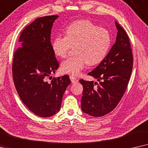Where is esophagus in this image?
<instances>
[{"instance_id": "34e87169", "label": "esophagus", "mask_w": 148, "mask_h": 148, "mask_svg": "<svg viewBox=\"0 0 148 148\" xmlns=\"http://www.w3.org/2000/svg\"><path fill=\"white\" fill-rule=\"evenodd\" d=\"M70 78L71 80V81H72V83H76V82H78V80L77 79V78H76L74 76H70Z\"/></svg>"}]
</instances>
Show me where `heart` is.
I'll return each instance as SVG.
<instances>
[{
  "mask_svg": "<svg viewBox=\"0 0 148 148\" xmlns=\"http://www.w3.org/2000/svg\"><path fill=\"white\" fill-rule=\"evenodd\" d=\"M65 36H57L51 43L55 56L64 58L71 47H74V56L61 64L65 74L76 76L86 64H99L107 56L112 45L109 31L98 27L88 20H79L70 23L64 32Z\"/></svg>",
  "mask_w": 148,
  "mask_h": 148,
  "instance_id": "obj_1",
  "label": "heart"
}]
</instances>
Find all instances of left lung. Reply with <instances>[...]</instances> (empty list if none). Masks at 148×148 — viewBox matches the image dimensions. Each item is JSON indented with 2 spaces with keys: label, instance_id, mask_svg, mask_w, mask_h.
<instances>
[{
  "label": "left lung",
  "instance_id": "left-lung-1",
  "mask_svg": "<svg viewBox=\"0 0 148 148\" xmlns=\"http://www.w3.org/2000/svg\"><path fill=\"white\" fill-rule=\"evenodd\" d=\"M115 23L118 29L115 43L105 60L88 74L99 82L80 80L83 86L82 111L94 117L103 116L116 107L127 89L133 69L129 38L119 23Z\"/></svg>",
  "mask_w": 148,
  "mask_h": 148
}]
</instances>
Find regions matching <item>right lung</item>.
<instances>
[{
	"mask_svg": "<svg viewBox=\"0 0 148 148\" xmlns=\"http://www.w3.org/2000/svg\"><path fill=\"white\" fill-rule=\"evenodd\" d=\"M58 17H39L25 27L13 56V78L17 93L27 108L40 117L52 116L60 111L71 83L68 75L47 81L59 68L51 43V29Z\"/></svg>",
	"mask_w": 148,
	"mask_h": 148,
	"instance_id": "1",
	"label": "right lung"
}]
</instances>
